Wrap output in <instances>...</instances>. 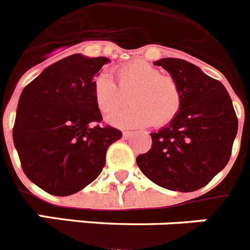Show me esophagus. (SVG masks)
<instances>
[{
    "label": "esophagus",
    "instance_id": "1",
    "mask_svg": "<svg viewBox=\"0 0 250 250\" xmlns=\"http://www.w3.org/2000/svg\"><path fill=\"white\" fill-rule=\"evenodd\" d=\"M130 134H132V132H130V130H123V137H125V138L130 137Z\"/></svg>",
    "mask_w": 250,
    "mask_h": 250
}]
</instances>
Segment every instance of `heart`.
I'll use <instances>...</instances> for the list:
<instances>
[{
    "mask_svg": "<svg viewBox=\"0 0 250 250\" xmlns=\"http://www.w3.org/2000/svg\"><path fill=\"white\" fill-rule=\"evenodd\" d=\"M117 83L105 73L93 81V98L103 114H111L125 103V94L130 93L129 108L108 117L117 127H162L178 114L182 93L178 83L170 76L161 75L159 69L146 61H130L117 67Z\"/></svg>",
    "mask_w": 250,
    "mask_h": 250,
    "instance_id": "1",
    "label": "heart"
}]
</instances>
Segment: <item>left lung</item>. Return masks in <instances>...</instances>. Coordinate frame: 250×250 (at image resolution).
I'll list each match as a JSON object with an SVG mask.
<instances>
[{"mask_svg":"<svg viewBox=\"0 0 250 250\" xmlns=\"http://www.w3.org/2000/svg\"><path fill=\"white\" fill-rule=\"evenodd\" d=\"M162 66L178 83V114L157 133L152 147L137 157L139 169L166 189L193 192L214 178L229 162L238 120L226 87L179 58H162Z\"/></svg>","mask_w":250,"mask_h":250,"instance_id":"obj_1","label":"left lung"}]
</instances>
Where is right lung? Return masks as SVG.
I'll return each mask as SVG.
<instances>
[{"mask_svg":"<svg viewBox=\"0 0 250 250\" xmlns=\"http://www.w3.org/2000/svg\"><path fill=\"white\" fill-rule=\"evenodd\" d=\"M105 57L72 55L47 67L20 97L13 143L27 178L49 194L80 192L97 178L109 146L122 138L117 128L101 127L93 77Z\"/></svg>","mask_w":250,"mask_h":250,"instance_id":"add662e5","label":"right lung"}]
</instances>
